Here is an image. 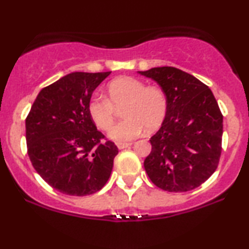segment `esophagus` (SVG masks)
<instances>
[{
  "instance_id": "1",
  "label": "esophagus",
  "mask_w": 249,
  "mask_h": 249,
  "mask_svg": "<svg viewBox=\"0 0 249 249\" xmlns=\"http://www.w3.org/2000/svg\"><path fill=\"white\" fill-rule=\"evenodd\" d=\"M132 142H119L118 144V148L119 149H124V148H128L129 146H131Z\"/></svg>"
}]
</instances>
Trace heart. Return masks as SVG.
<instances>
[{"mask_svg":"<svg viewBox=\"0 0 249 249\" xmlns=\"http://www.w3.org/2000/svg\"><path fill=\"white\" fill-rule=\"evenodd\" d=\"M122 108L125 118L108 132L118 142L132 141L146 129L152 132L160 128L168 113V97L161 87L147 86L135 77H119L107 86L105 97L94 96L88 102L89 117L98 129L107 131L114 124L115 108Z\"/></svg>","mask_w":249,"mask_h":249,"instance_id":"obj_1","label":"heart"}]
</instances>
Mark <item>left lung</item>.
<instances>
[{"label":"left lung","instance_id":"obj_1","mask_svg":"<svg viewBox=\"0 0 249 249\" xmlns=\"http://www.w3.org/2000/svg\"><path fill=\"white\" fill-rule=\"evenodd\" d=\"M158 83L168 97V113L151 137L144 168L156 187L183 193L205 182L219 165L223 115L212 90L173 67L138 71Z\"/></svg>","mask_w":249,"mask_h":249}]
</instances>
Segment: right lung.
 Returning <instances> with one entry per match:
<instances>
[{"mask_svg":"<svg viewBox=\"0 0 249 249\" xmlns=\"http://www.w3.org/2000/svg\"><path fill=\"white\" fill-rule=\"evenodd\" d=\"M108 72H72L37 95L26 119L30 162L57 192L86 196L110 178L118 147L105 141L88 113L91 94Z\"/></svg>","mask_w":249,"mask_h":249,"instance_id":"obj_1","label":"right lung"}]
</instances>
